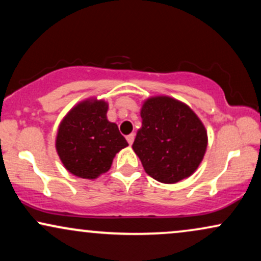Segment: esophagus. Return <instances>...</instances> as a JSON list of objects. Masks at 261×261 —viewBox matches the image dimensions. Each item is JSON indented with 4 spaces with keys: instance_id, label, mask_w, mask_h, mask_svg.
I'll return each mask as SVG.
<instances>
[{
    "instance_id": "34e87169",
    "label": "esophagus",
    "mask_w": 261,
    "mask_h": 261,
    "mask_svg": "<svg viewBox=\"0 0 261 261\" xmlns=\"http://www.w3.org/2000/svg\"><path fill=\"white\" fill-rule=\"evenodd\" d=\"M126 140H127L128 145H133V142H134V140H135V134H130V135H127V136H126Z\"/></svg>"
}]
</instances>
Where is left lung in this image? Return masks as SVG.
Here are the masks:
<instances>
[{
    "instance_id": "obj_1",
    "label": "left lung",
    "mask_w": 261,
    "mask_h": 261,
    "mask_svg": "<svg viewBox=\"0 0 261 261\" xmlns=\"http://www.w3.org/2000/svg\"><path fill=\"white\" fill-rule=\"evenodd\" d=\"M142 126L133 148L149 176L174 184L197 169L207 147V133L187 104L160 95L141 108Z\"/></svg>"
}]
</instances>
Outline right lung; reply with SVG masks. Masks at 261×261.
I'll return each mask as SVG.
<instances>
[{"mask_svg": "<svg viewBox=\"0 0 261 261\" xmlns=\"http://www.w3.org/2000/svg\"><path fill=\"white\" fill-rule=\"evenodd\" d=\"M108 103L95 98L81 101L62 119L56 151L71 174L95 179L108 172L113 158L128 143L118 125L107 119Z\"/></svg>", "mask_w": 261, "mask_h": 261, "instance_id": "1", "label": "right lung"}]
</instances>
